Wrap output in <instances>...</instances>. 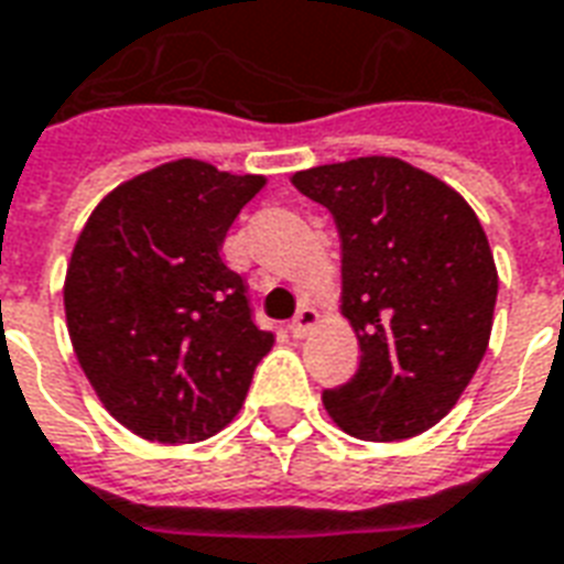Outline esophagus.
<instances>
[{
	"instance_id": "esophagus-1",
	"label": "esophagus",
	"mask_w": 564,
	"mask_h": 564,
	"mask_svg": "<svg viewBox=\"0 0 564 564\" xmlns=\"http://www.w3.org/2000/svg\"><path fill=\"white\" fill-rule=\"evenodd\" d=\"M316 323H319V314H316L314 307H302L293 323H290V332H293V337H307Z\"/></svg>"
}]
</instances>
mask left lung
<instances>
[{
	"label": "left lung",
	"mask_w": 564,
	"mask_h": 564,
	"mask_svg": "<svg viewBox=\"0 0 564 564\" xmlns=\"http://www.w3.org/2000/svg\"><path fill=\"white\" fill-rule=\"evenodd\" d=\"M340 236V314L361 346L356 377L323 391L349 436L398 442L448 415L494 328V250L473 206L400 158L370 154L295 173Z\"/></svg>",
	"instance_id": "left-lung-1"
}]
</instances>
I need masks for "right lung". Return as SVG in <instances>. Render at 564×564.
Segmentation results:
<instances>
[{
	"label": "right lung",
	"mask_w": 564,
	"mask_h": 564,
	"mask_svg": "<svg viewBox=\"0 0 564 564\" xmlns=\"http://www.w3.org/2000/svg\"><path fill=\"white\" fill-rule=\"evenodd\" d=\"M265 176L194 158L145 170L95 206L65 274L83 373L112 419L149 442H203L236 419L274 344L220 260Z\"/></svg>",
	"instance_id": "1"
}]
</instances>
